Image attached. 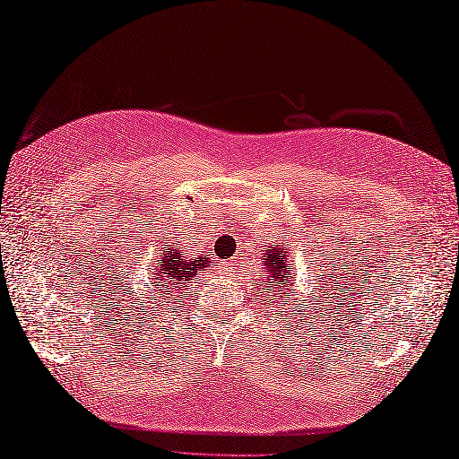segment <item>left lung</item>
Here are the masks:
<instances>
[{
    "instance_id": "1",
    "label": "left lung",
    "mask_w": 459,
    "mask_h": 459,
    "mask_svg": "<svg viewBox=\"0 0 459 459\" xmlns=\"http://www.w3.org/2000/svg\"><path fill=\"white\" fill-rule=\"evenodd\" d=\"M267 271H269V277H273V297H283L287 283H291V267L287 265V259H285V251L281 249H269V259L265 261ZM290 275V279H286V275ZM269 281H265L267 285Z\"/></svg>"
}]
</instances>
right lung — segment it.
<instances>
[{"instance_id": "right-lung-1", "label": "right lung", "mask_w": 459, "mask_h": 459, "mask_svg": "<svg viewBox=\"0 0 459 459\" xmlns=\"http://www.w3.org/2000/svg\"><path fill=\"white\" fill-rule=\"evenodd\" d=\"M151 267L152 269L148 273V279H152L154 295H160L164 301H170L174 291H182V285L205 271V267H208V257H186L182 249L168 247L164 255L156 264H151Z\"/></svg>"}]
</instances>
